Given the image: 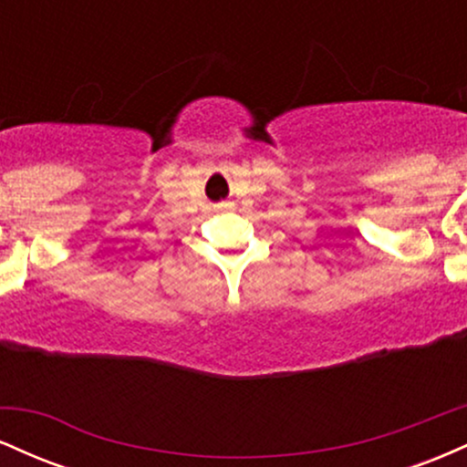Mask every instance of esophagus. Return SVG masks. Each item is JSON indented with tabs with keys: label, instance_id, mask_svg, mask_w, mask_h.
<instances>
[{
	"label": "esophagus",
	"instance_id": "esophagus-1",
	"mask_svg": "<svg viewBox=\"0 0 467 467\" xmlns=\"http://www.w3.org/2000/svg\"><path fill=\"white\" fill-rule=\"evenodd\" d=\"M230 206H233V203H230V202H222V203H217V211H228Z\"/></svg>",
	"mask_w": 467,
	"mask_h": 467
}]
</instances>
